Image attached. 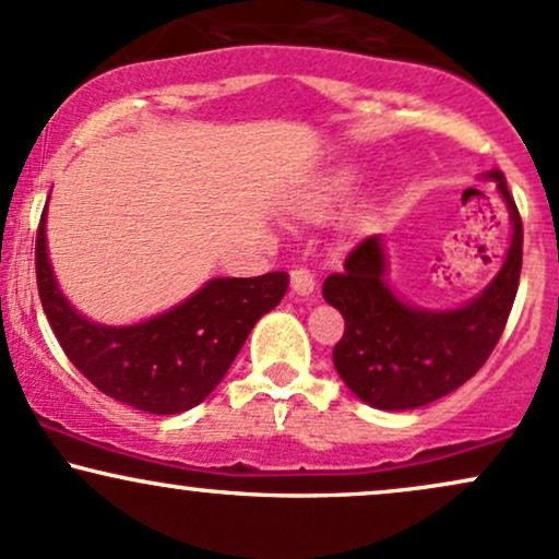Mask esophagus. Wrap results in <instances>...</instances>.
<instances>
[{"instance_id":"1","label":"esophagus","mask_w":559,"mask_h":559,"mask_svg":"<svg viewBox=\"0 0 559 559\" xmlns=\"http://www.w3.org/2000/svg\"><path fill=\"white\" fill-rule=\"evenodd\" d=\"M292 292L297 294V297H310V294L316 292V275L307 271V267L292 271Z\"/></svg>"}]
</instances>
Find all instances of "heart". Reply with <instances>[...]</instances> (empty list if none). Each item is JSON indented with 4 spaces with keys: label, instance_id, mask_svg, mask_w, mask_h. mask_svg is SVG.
I'll use <instances>...</instances> for the list:
<instances>
[{
    "label": "heart",
    "instance_id": "heart-1",
    "mask_svg": "<svg viewBox=\"0 0 559 559\" xmlns=\"http://www.w3.org/2000/svg\"><path fill=\"white\" fill-rule=\"evenodd\" d=\"M357 183H360V168L336 165V168H329L312 178L305 189H299L297 197H294V207L307 221L329 217L333 210L342 207L346 199L355 194Z\"/></svg>",
    "mask_w": 559,
    "mask_h": 559
}]
</instances>
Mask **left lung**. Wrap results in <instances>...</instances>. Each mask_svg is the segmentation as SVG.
Returning <instances> with one entry per match:
<instances>
[{
    "label": "left lung",
    "instance_id": "8db88e82",
    "mask_svg": "<svg viewBox=\"0 0 559 559\" xmlns=\"http://www.w3.org/2000/svg\"><path fill=\"white\" fill-rule=\"evenodd\" d=\"M480 178L497 183L510 213V243L493 278L460 307L431 310L407 301L389 284L383 236H370L325 278L323 297L344 316L333 368L346 389L376 409L404 413L452 394L486 362L502 336L523 262V226L502 170Z\"/></svg>",
    "mask_w": 559,
    "mask_h": 559
}]
</instances>
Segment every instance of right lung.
<instances>
[{
    "mask_svg": "<svg viewBox=\"0 0 559 559\" xmlns=\"http://www.w3.org/2000/svg\"><path fill=\"white\" fill-rule=\"evenodd\" d=\"M36 281L68 360L102 394L152 415H178L207 400L254 323L278 307L288 288L284 271L258 278H210L191 297L141 323H99L75 310L57 284L47 247V207L36 236Z\"/></svg>",
    "mask_w": 559,
    "mask_h": 559,
    "instance_id": "right-lung-1",
    "label": "right lung"
}]
</instances>
